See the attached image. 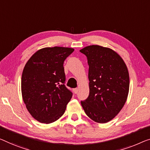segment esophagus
Wrapping results in <instances>:
<instances>
[{
  "label": "esophagus",
  "instance_id": "34e87169",
  "mask_svg": "<svg viewBox=\"0 0 150 150\" xmlns=\"http://www.w3.org/2000/svg\"><path fill=\"white\" fill-rule=\"evenodd\" d=\"M73 91H74L75 93H77L78 92V88H75L73 89Z\"/></svg>",
  "mask_w": 150,
  "mask_h": 150
}]
</instances>
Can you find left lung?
<instances>
[{
	"label": "left lung",
	"mask_w": 150,
	"mask_h": 150,
	"mask_svg": "<svg viewBox=\"0 0 150 150\" xmlns=\"http://www.w3.org/2000/svg\"><path fill=\"white\" fill-rule=\"evenodd\" d=\"M88 59L89 94L81 102L85 112L93 121L106 123L113 119L127 101L129 75L119 54L109 48L88 46L80 50Z\"/></svg>",
	"instance_id": "obj_1"
}]
</instances>
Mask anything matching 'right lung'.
<instances>
[{"instance_id": "add662e5", "label": "right lung", "mask_w": 150, "mask_h": 150, "mask_svg": "<svg viewBox=\"0 0 150 150\" xmlns=\"http://www.w3.org/2000/svg\"><path fill=\"white\" fill-rule=\"evenodd\" d=\"M74 51L66 47L38 50L25 64L21 77L22 97L30 115L42 123L61 118L73 93L66 88L64 60Z\"/></svg>"}]
</instances>
